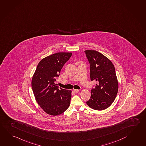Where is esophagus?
<instances>
[{
	"instance_id": "esophagus-1",
	"label": "esophagus",
	"mask_w": 146,
	"mask_h": 146,
	"mask_svg": "<svg viewBox=\"0 0 146 146\" xmlns=\"http://www.w3.org/2000/svg\"><path fill=\"white\" fill-rule=\"evenodd\" d=\"M74 93H76V94H77V93H78L80 92V90H77V89H75L74 90Z\"/></svg>"
}]
</instances>
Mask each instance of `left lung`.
<instances>
[{"instance_id": "left-lung-1", "label": "left lung", "mask_w": 146, "mask_h": 146, "mask_svg": "<svg viewBox=\"0 0 146 146\" xmlns=\"http://www.w3.org/2000/svg\"><path fill=\"white\" fill-rule=\"evenodd\" d=\"M90 64L91 81H96L95 88L91 90L90 99L86 102L90 108L101 111L114 102L118 90V82L114 65L109 58L98 51H85Z\"/></svg>"}]
</instances>
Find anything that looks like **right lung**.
<instances>
[{
	"label": "right lung",
	"instance_id": "right-lung-1",
	"mask_svg": "<svg viewBox=\"0 0 146 146\" xmlns=\"http://www.w3.org/2000/svg\"><path fill=\"white\" fill-rule=\"evenodd\" d=\"M71 52H58L42 58L32 77L31 86L35 100L47 114L57 116L68 108L72 91L56 84L64 65L72 56Z\"/></svg>",
	"mask_w": 146,
	"mask_h": 146
}]
</instances>
